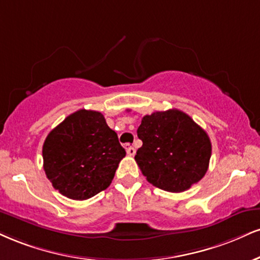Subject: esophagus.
<instances>
[{"label": "esophagus", "instance_id": "esophagus-1", "mask_svg": "<svg viewBox=\"0 0 260 260\" xmlns=\"http://www.w3.org/2000/svg\"><path fill=\"white\" fill-rule=\"evenodd\" d=\"M126 151L128 156L136 155V149H134V146H131L129 144H126Z\"/></svg>", "mask_w": 260, "mask_h": 260}]
</instances>
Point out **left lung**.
<instances>
[{"label": "left lung", "instance_id": "1", "mask_svg": "<svg viewBox=\"0 0 260 260\" xmlns=\"http://www.w3.org/2000/svg\"><path fill=\"white\" fill-rule=\"evenodd\" d=\"M137 133L143 145L134 158L146 180L158 189L185 191L207 172L211 140L185 112L171 109L145 115Z\"/></svg>", "mask_w": 260, "mask_h": 260}]
</instances>
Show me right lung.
I'll list each match as a JSON object with an SVG mask.
<instances>
[{"label":"right lung","instance_id":"obj_1","mask_svg":"<svg viewBox=\"0 0 260 260\" xmlns=\"http://www.w3.org/2000/svg\"><path fill=\"white\" fill-rule=\"evenodd\" d=\"M42 156L53 187L82 201L110 185L126 151L102 112L81 109L49 132Z\"/></svg>","mask_w":260,"mask_h":260}]
</instances>
